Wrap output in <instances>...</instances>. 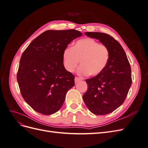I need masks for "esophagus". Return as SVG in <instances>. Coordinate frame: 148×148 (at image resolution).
I'll use <instances>...</instances> for the list:
<instances>
[{"instance_id":"esophagus-1","label":"esophagus","mask_w":148,"mask_h":148,"mask_svg":"<svg viewBox=\"0 0 148 148\" xmlns=\"http://www.w3.org/2000/svg\"><path fill=\"white\" fill-rule=\"evenodd\" d=\"M81 80H82V78H79V77H76L75 78V83H78L79 81H81Z\"/></svg>"}]
</instances>
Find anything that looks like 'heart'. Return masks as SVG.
Listing matches in <instances>:
<instances>
[{
    "label": "heart",
    "instance_id": "1",
    "mask_svg": "<svg viewBox=\"0 0 148 148\" xmlns=\"http://www.w3.org/2000/svg\"><path fill=\"white\" fill-rule=\"evenodd\" d=\"M110 58V52L106 46L91 38L79 39L75 45L65 49L63 62L65 69L73 72L80 61L78 73L95 77L104 70Z\"/></svg>",
    "mask_w": 148,
    "mask_h": 148
}]
</instances>
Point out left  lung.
I'll list each match as a JSON object with an SVG mask.
<instances>
[{"label": "left lung", "mask_w": 148, "mask_h": 148, "mask_svg": "<svg viewBox=\"0 0 148 148\" xmlns=\"http://www.w3.org/2000/svg\"><path fill=\"white\" fill-rule=\"evenodd\" d=\"M85 34L99 39L110 52L104 70L86 79L88 88L83 96L85 104L92 114L106 115L117 109L126 99L132 83L130 65L123 47L111 36L98 32Z\"/></svg>", "instance_id": "8db88e82"}]
</instances>
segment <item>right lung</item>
<instances>
[{"mask_svg":"<svg viewBox=\"0 0 148 148\" xmlns=\"http://www.w3.org/2000/svg\"><path fill=\"white\" fill-rule=\"evenodd\" d=\"M82 36L76 29L48 30L35 38L22 54L17 82L22 97L35 111L53 114L63 105L75 77L64 66L63 53Z\"/></svg>","mask_w":148,"mask_h":148,"instance_id":"1","label":"right lung"}]
</instances>
